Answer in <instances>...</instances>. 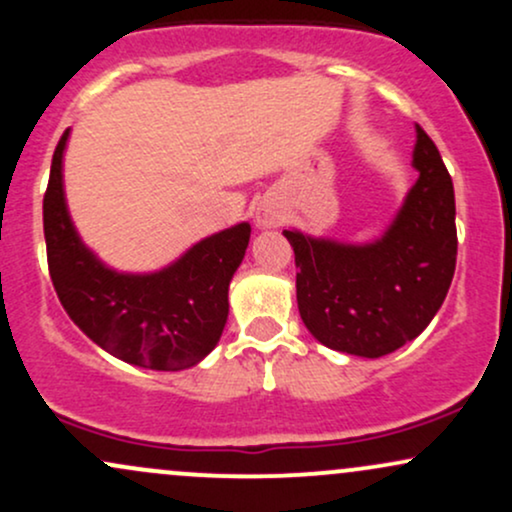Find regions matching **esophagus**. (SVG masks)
<instances>
[{
    "instance_id": "34e87169",
    "label": "esophagus",
    "mask_w": 512,
    "mask_h": 512,
    "mask_svg": "<svg viewBox=\"0 0 512 512\" xmlns=\"http://www.w3.org/2000/svg\"><path fill=\"white\" fill-rule=\"evenodd\" d=\"M284 221V209L276 199H262L255 209V223L260 228H274Z\"/></svg>"
}]
</instances>
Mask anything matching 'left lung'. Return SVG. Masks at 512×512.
<instances>
[{
  "instance_id": "left-lung-1",
  "label": "left lung",
  "mask_w": 512,
  "mask_h": 512,
  "mask_svg": "<svg viewBox=\"0 0 512 512\" xmlns=\"http://www.w3.org/2000/svg\"><path fill=\"white\" fill-rule=\"evenodd\" d=\"M419 180L373 243L284 231L296 255V298L320 344L363 358L419 337L448 296L457 260L455 190L431 137L416 125Z\"/></svg>"
}]
</instances>
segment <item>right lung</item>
I'll use <instances>...</instances> for the list:
<instances>
[{
    "label": "right lung",
    "instance_id": "add662e5",
    "mask_svg": "<svg viewBox=\"0 0 512 512\" xmlns=\"http://www.w3.org/2000/svg\"><path fill=\"white\" fill-rule=\"evenodd\" d=\"M69 129L50 166L43 228L50 279L74 325L120 361L151 370L197 366L219 344L228 320V284L250 243V223L199 240L180 260L151 274L105 267L81 243L67 199L62 158Z\"/></svg>",
    "mask_w": 512,
    "mask_h": 512
}]
</instances>
